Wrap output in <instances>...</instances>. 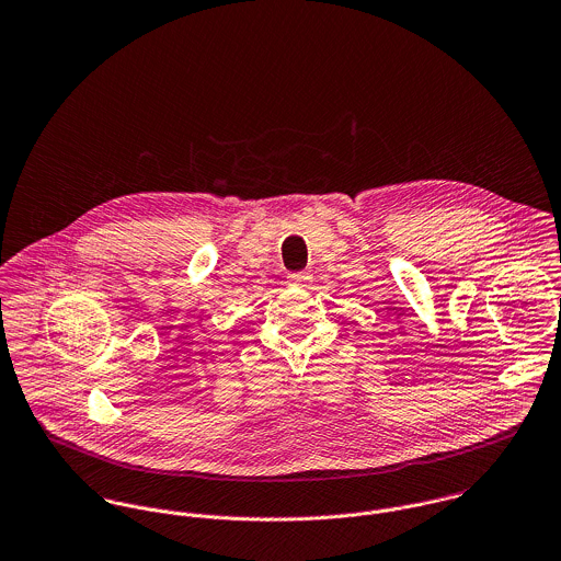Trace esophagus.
Listing matches in <instances>:
<instances>
[{"mask_svg": "<svg viewBox=\"0 0 561 561\" xmlns=\"http://www.w3.org/2000/svg\"><path fill=\"white\" fill-rule=\"evenodd\" d=\"M291 285H298V287H306L310 280H312V274L310 272H298V274H289L287 276Z\"/></svg>", "mask_w": 561, "mask_h": 561, "instance_id": "obj_1", "label": "esophagus"}]
</instances>
